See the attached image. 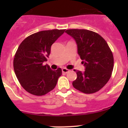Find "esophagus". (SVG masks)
<instances>
[{
  "label": "esophagus",
  "mask_w": 128,
  "mask_h": 128,
  "mask_svg": "<svg viewBox=\"0 0 128 128\" xmlns=\"http://www.w3.org/2000/svg\"><path fill=\"white\" fill-rule=\"evenodd\" d=\"M70 72L69 70L66 68H62V72H63V73L66 74V73H68V72Z\"/></svg>",
  "instance_id": "34e87169"
}]
</instances>
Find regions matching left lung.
<instances>
[{
	"label": "left lung",
	"instance_id": "left-lung-1",
	"mask_svg": "<svg viewBox=\"0 0 128 128\" xmlns=\"http://www.w3.org/2000/svg\"><path fill=\"white\" fill-rule=\"evenodd\" d=\"M65 32L76 41L78 54L85 67L84 72L76 71L77 78L72 85L84 94L99 91L109 81L114 68V56L108 44L92 30L73 29Z\"/></svg>",
	"mask_w": 128,
	"mask_h": 128
}]
</instances>
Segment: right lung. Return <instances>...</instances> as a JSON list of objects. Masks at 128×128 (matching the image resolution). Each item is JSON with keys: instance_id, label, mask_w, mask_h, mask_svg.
I'll return each mask as SVG.
<instances>
[{"instance_id": "obj_1", "label": "right lung", "mask_w": 128, "mask_h": 128, "mask_svg": "<svg viewBox=\"0 0 128 128\" xmlns=\"http://www.w3.org/2000/svg\"><path fill=\"white\" fill-rule=\"evenodd\" d=\"M65 30L40 31L27 37L19 46L13 60V68L18 81L29 93L44 96L56 86L62 69L53 70L43 63L47 61L52 45Z\"/></svg>"}]
</instances>
